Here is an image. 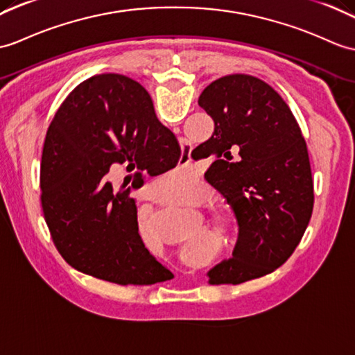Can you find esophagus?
<instances>
[{
    "instance_id": "obj_1",
    "label": "esophagus",
    "mask_w": 355,
    "mask_h": 355,
    "mask_svg": "<svg viewBox=\"0 0 355 355\" xmlns=\"http://www.w3.org/2000/svg\"><path fill=\"white\" fill-rule=\"evenodd\" d=\"M191 151H192L191 145H187L186 142L181 144V162L189 163V160H191Z\"/></svg>"
}]
</instances>
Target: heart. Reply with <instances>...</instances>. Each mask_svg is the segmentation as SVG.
<instances>
[{
	"label": "heart",
	"instance_id": "1",
	"mask_svg": "<svg viewBox=\"0 0 355 355\" xmlns=\"http://www.w3.org/2000/svg\"><path fill=\"white\" fill-rule=\"evenodd\" d=\"M187 180L184 181V183H181L180 186L181 187H192L193 184H195V175L193 174H187V177H186ZM211 219H213V224H215L218 228H222V227H225L227 225V219H228V216H227V213L222 210V209H215L211 211Z\"/></svg>",
	"mask_w": 355,
	"mask_h": 355
}]
</instances>
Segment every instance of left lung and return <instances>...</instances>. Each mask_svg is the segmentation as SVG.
I'll use <instances>...</instances> for the list:
<instances>
[{
	"label": "left lung",
	"mask_w": 355,
	"mask_h": 355,
	"mask_svg": "<svg viewBox=\"0 0 355 355\" xmlns=\"http://www.w3.org/2000/svg\"><path fill=\"white\" fill-rule=\"evenodd\" d=\"M198 104L215 122L202 151L205 180L237 219L233 257L207 272L209 284H241L291 257L313 211L307 145L289 105L265 81L233 73L202 90Z\"/></svg>",
	"instance_id": "obj_1"
}]
</instances>
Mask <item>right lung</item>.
<instances>
[{
  "instance_id": "obj_1",
  "label": "right lung",
  "mask_w": 355,
  "mask_h": 355,
  "mask_svg": "<svg viewBox=\"0 0 355 355\" xmlns=\"http://www.w3.org/2000/svg\"><path fill=\"white\" fill-rule=\"evenodd\" d=\"M181 148L155 116L151 96L119 73L85 80L59 107L46 131L40 191L53 242L72 268L104 282L153 284L174 275L145 248L131 186L114 191L113 164L174 168Z\"/></svg>"
}]
</instances>
